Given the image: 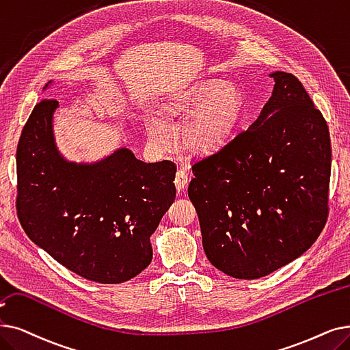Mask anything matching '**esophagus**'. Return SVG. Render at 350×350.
<instances>
[{"label":"esophagus","instance_id":"obj_1","mask_svg":"<svg viewBox=\"0 0 350 350\" xmlns=\"http://www.w3.org/2000/svg\"><path fill=\"white\" fill-rule=\"evenodd\" d=\"M187 183H189V176L186 174V172H185V170H178V172L176 173V177H174L176 189H177L178 191L183 190Z\"/></svg>","mask_w":350,"mask_h":350}]
</instances>
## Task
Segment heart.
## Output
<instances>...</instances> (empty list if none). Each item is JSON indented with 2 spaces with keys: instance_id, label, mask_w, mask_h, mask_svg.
<instances>
[{
  "instance_id": "obj_1",
  "label": "heart",
  "mask_w": 350,
  "mask_h": 350,
  "mask_svg": "<svg viewBox=\"0 0 350 350\" xmlns=\"http://www.w3.org/2000/svg\"><path fill=\"white\" fill-rule=\"evenodd\" d=\"M243 107L239 87L230 81L204 80L165 107L169 117H189L181 129L183 146L196 154H210L221 148L233 134ZM148 139L157 148H169L172 133L163 118H153Z\"/></svg>"
}]
</instances>
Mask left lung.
Segmentation results:
<instances>
[{
    "mask_svg": "<svg viewBox=\"0 0 350 350\" xmlns=\"http://www.w3.org/2000/svg\"><path fill=\"white\" fill-rule=\"evenodd\" d=\"M254 123L197 160L189 197L210 263L236 279L270 275L305 253L327 220L329 127L293 74L276 71Z\"/></svg>",
    "mask_w": 350,
    "mask_h": 350,
    "instance_id": "1",
    "label": "left lung"
}]
</instances>
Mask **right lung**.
Here are the masks:
<instances>
[{
	"mask_svg": "<svg viewBox=\"0 0 350 350\" xmlns=\"http://www.w3.org/2000/svg\"><path fill=\"white\" fill-rule=\"evenodd\" d=\"M58 101L41 100L17 147V215L27 236L79 276L123 283L151 262L150 236L174 202L176 164L143 163L120 148L94 164L59 156Z\"/></svg>",
	"mask_w": 350,
	"mask_h": 350,
	"instance_id": "right-lung-1",
	"label": "right lung"
}]
</instances>
